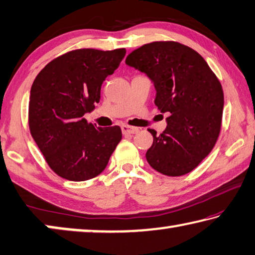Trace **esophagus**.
<instances>
[{"instance_id": "1", "label": "esophagus", "mask_w": 255, "mask_h": 255, "mask_svg": "<svg viewBox=\"0 0 255 255\" xmlns=\"http://www.w3.org/2000/svg\"><path fill=\"white\" fill-rule=\"evenodd\" d=\"M122 130H123V133H136L139 131V129L136 127H130V126H127V125H124V126H122Z\"/></svg>"}]
</instances>
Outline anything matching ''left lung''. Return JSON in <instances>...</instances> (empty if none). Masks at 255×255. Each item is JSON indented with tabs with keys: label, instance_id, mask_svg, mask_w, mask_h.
Returning <instances> with one entry per match:
<instances>
[{
	"label": "left lung",
	"instance_id": "8db88e82",
	"mask_svg": "<svg viewBox=\"0 0 255 255\" xmlns=\"http://www.w3.org/2000/svg\"><path fill=\"white\" fill-rule=\"evenodd\" d=\"M126 64L152 81L154 103L170 115L161 135L148 129V164L164 175L189 173L211 152L221 131L224 93L218 79L201 55L175 41L141 46Z\"/></svg>",
	"mask_w": 255,
	"mask_h": 255
}]
</instances>
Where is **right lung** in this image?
Returning <instances> with one entry per match:
<instances>
[{
  "label": "right lung",
  "mask_w": 255,
  "mask_h": 255,
  "mask_svg": "<svg viewBox=\"0 0 255 255\" xmlns=\"http://www.w3.org/2000/svg\"><path fill=\"white\" fill-rule=\"evenodd\" d=\"M126 49H76L51 60L30 90L31 136L55 173L71 181L96 178L122 140L119 126L97 127L84 119L100 101L101 85Z\"/></svg>",
  "instance_id": "obj_1"
}]
</instances>
